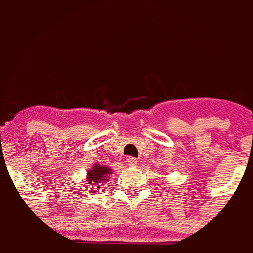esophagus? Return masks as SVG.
Segmentation results:
<instances>
[{"mask_svg": "<svg viewBox=\"0 0 253 253\" xmlns=\"http://www.w3.org/2000/svg\"><path fill=\"white\" fill-rule=\"evenodd\" d=\"M137 158H134V157H130L128 158V161H126V165H129V166L134 167V166H137Z\"/></svg>", "mask_w": 253, "mask_h": 253, "instance_id": "obj_1", "label": "esophagus"}]
</instances>
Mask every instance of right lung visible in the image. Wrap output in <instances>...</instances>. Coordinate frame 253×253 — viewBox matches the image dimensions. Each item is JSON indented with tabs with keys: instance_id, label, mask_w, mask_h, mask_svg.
<instances>
[{
	"instance_id": "1",
	"label": "right lung",
	"mask_w": 253,
	"mask_h": 253,
	"mask_svg": "<svg viewBox=\"0 0 253 253\" xmlns=\"http://www.w3.org/2000/svg\"><path fill=\"white\" fill-rule=\"evenodd\" d=\"M111 172H113V169L110 167L105 166V165H99V163H93L92 167L87 171V186H92L95 189V190L92 189V191H96V189L99 190L102 185L106 184L109 181L107 178L111 175Z\"/></svg>"
}]
</instances>
